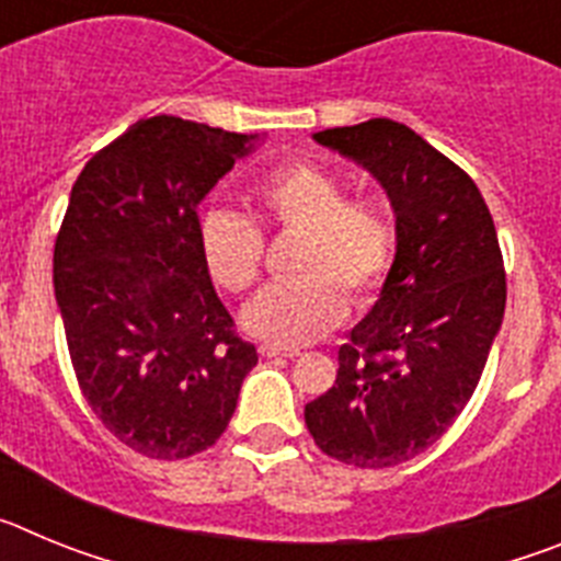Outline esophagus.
Segmentation results:
<instances>
[{"instance_id": "obj_1", "label": "esophagus", "mask_w": 561, "mask_h": 561, "mask_svg": "<svg viewBox=\"0 0 561 561\" xmlns=\"http://www.w3.org/2000/svg\"><path fill=\"white\" fill-rule=\"evenodd\" d=\"M261 354H264V356H286V359H295V356H300V351H297V348H280V345H261Z\"/></svg>"}]
</instances>
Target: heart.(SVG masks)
Segmentation results:
<instances>
[{
	"label": "heart",
	"instance_id": "heart-1",
	"mask_svg": "<svg viewBox=\"0 0 561 561\" xmlns=\"http://www.w3.org/2000/svg\"><path fill=\"white\" fill-rule=\"evenodd\" d=\"M266 221L297 232L291 270L247 304L241 323L257 340L306 345L342 323L348 300L379 291L396 257V225L370 199H348V185L331 168L297 160L272 171L255 191ZM207 272L227 291L250 289L264 266V232L241 213L210 210L199 221Z\"/></svg>",
	"mask_w": 561,
	"mask_h": 561
}]
</instances>
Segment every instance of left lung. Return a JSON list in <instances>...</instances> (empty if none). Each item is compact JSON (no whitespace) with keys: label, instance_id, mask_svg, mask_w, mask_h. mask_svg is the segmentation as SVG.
Listing matches in <instances>:
<instances>
[{"label":"left lung","instance_id":"8db88e82","mask_svg":"<svg viewBox=\"0 0 561 561\" xmlns=\"http://www.w3.org/2000/svg\"><path fill=\"white\" fill-rule=\"evenodd\" d=\"M314 140L368 168L396 213V257L379 300L340 348L334 388L306 404L329 458L404 463L472 399L503 325L505 270L478 185L404 123L374 117Z\"/></svg>","mask_w":561,"mask_h":561}]
</instances>
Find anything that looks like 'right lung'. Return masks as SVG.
Listing matches in <instances>:
<instances>
[{
    "mask_svg": "<svg viewBox=\"0 0 561 561\" xmlns=\"http://www.w3.org/2000/svg\"><path fill=\"white\" fill-rule=\"evenodd\" d=\"M257 134L148 117L83 165L53 252V286L83 399L128 449L213 447L255 368L199 247V202Z\"/></svg>",
    "mask_w": 561,
    "mask_h": 561,
    "instance_id": "add662e5",
    "label": "right lung"
}]
</instances>
